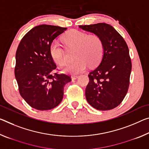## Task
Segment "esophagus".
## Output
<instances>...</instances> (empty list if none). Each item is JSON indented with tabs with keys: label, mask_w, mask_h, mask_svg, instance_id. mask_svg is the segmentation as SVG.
I'll list each match as a JSON object with an SVG mask.
<instances>
[{
	"label": "esophagus",
	"mask_w": 149,
	"mask_h": 149,
	"mask_svg": "<svg viewBox=\"0 0 149 149\" xmlns=\"http://www.w3.org/2000/svg\"><path fill=\"white\" fill-rule=\"evenodd\" d=\"M77 77H78V75H72V79H76Z\"/></svg>",
	"instance_id": "esophagus-1"
}]
</instances>
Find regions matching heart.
I'll use <instances>...</instances> for the list:
<instances>
[{"mask_svg":"<svg viewBox=\"0 0 149 149\" xmlns=\"http://www.w3.org/2000/svg\"><path fill=\"white\" fill-rule=\"evenodd\" d=\"M62 40L70 48H75L74 58H77L64 69L70 74L84 72L89 64L95 66L100 63L103 54V43L97 34H87L77 30H71L63 35ZM49 54L54 62L60 66L67 63L65 52L56 42L49 45Z\"/></svg>","mask_w":149,"mask_h":149,"instance_id":"heart-1","label":"heart"}]
</instances>
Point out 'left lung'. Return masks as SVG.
Masks as SVG:
<instances>
[{
  "mask_svg": "<svg viewBox=\"0 0 149 149\" xmlns=\"http://www.w3.org/2000/svg\"><path fill=\"white\" fill-rule=\"evenodd\" d=\"M79 27L98 35L103 43L100 64L88 75L86 100L96 109H113L122 102L128 91L132 68L128 46L121 34L108 24Z\"/></svg>",
  "mask_w": 149,
  "mask_h": 149,
  "instance_id": "8db88e82",
  "label": "left lung"
}]
</instances>
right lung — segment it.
Here are the masks:
<instances>
[{
	"instance_id": "right-lung-1",
	"label": "right lung",
	"mask_w": 149,
	"mask_h": 149,
	"mask_svg": "<svg viewBox=\"0 0 149 149\" xmlns=\"http://www.w3.org/2000/svg\"><path fill=\"white\" fill-rule=\"evenodd\" d=\"M67 28L42 24L33 28L21 40L16 52L15 77L20 95L30 107L49 110L57 107L63 87L72 81L70 75L59 74L49 54V45Z\"/></svg>"
}]
</instances>
